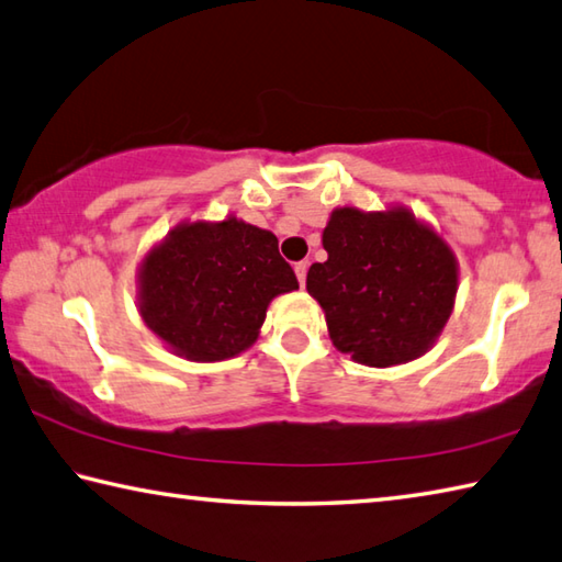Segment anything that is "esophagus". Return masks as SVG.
Returning a JSON list of instances; mask_svg holds the SVG:
<instances>
[{
	"label": "esophagus",
	"mask_w": 562,
	"mask_h": 562,
	"mask_svg": "<svg viewBox=\"0 0 562 562\" xmlns=\"http://www.w3.org/2000/svg\"><path fill=\"white\" fill-rule=\"evenodd\" d=\"M307 268L310 265L307 262H294V274H297V280H300V284L304 288V282H307Z\"/></svg>",
	"instance_id": "obj_1"
}]
</instances>
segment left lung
<instances>
[{"mask_svg":"<svg viewBox=\"0 0 562 562\" xmlns=\"http://www.w3.org/2000/svg\"><path fill=\"white\" fill-rule=\"evenodd\" d=\"M329 258L307 272L336 349L385 369L423 356L450 319L457 260L407 209H336L324 228Z\"/></svg>","mask_w":562,"mask_h":562,"instance_id":"1","label":"left lung"}]
</instances>
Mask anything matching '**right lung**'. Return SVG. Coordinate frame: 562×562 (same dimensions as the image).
I'll list each match as a JSON object with an SVG mask.
<instances>
[{"mask_svg":"<svg viewBox=\"0 0 562 562\" xmlns=\"http://www.w3.org/2000/svg\"><path fill=\"white\" fill-rule=\"evenodd\" d=\"M270 231L246 221L181 223L139 268L142 319L189 361H223L258 339L268 304L297 290Z\"/></svg>","mask_w":562,"mask_h":562,"instance_id":"1","label":"right lung"}]
</instances>
